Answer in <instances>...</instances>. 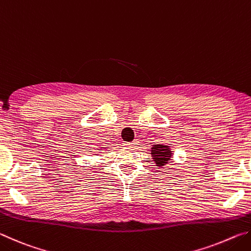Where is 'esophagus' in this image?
<instances>
[{"instance_id":"obj_1","label":"esophagus","mask_w":251,"mask_h":251,"mask_svg":"<svg viewBox=\"0 0 251 251\" xmlns=\"http://www.w3.org/2000/svg\"><path fill=\"white\" fill-rule=\"evenodd\" d=\"M124 145L126 147H131V148H133V147H136V146L138 145V142L137 141H134V142H131V143H125Z\"/></svg>"}]
</instances>
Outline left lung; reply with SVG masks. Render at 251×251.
Returning a JSON list of instances; mask_svg holds the SVG:
<instances>
[{
  "instance_id": "left-lung-1",
  "label": "left lung",
  "mask_w": 251,
  "mask_h": 251,
  "mask_svg": "<svg viewBox=\"0 0 251 251\" xmlns=\"http://www.w3.org/2000/svg\"><path fill=\"white\" fill-rule=\"evenodd\" d=\"M151 155L152 157V160L155 161L156 166L163 167L169 163L173 156V151L169 146L158 144V145H154L151 147Z\"/></svg>"
}]
</instances>
